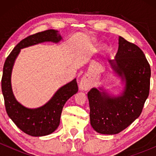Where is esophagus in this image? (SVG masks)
Segmentation results:
<instances>
[{"mask_svg": "<svg viewBox=\"0 0 156 156\" xmlns=\"http://www.w3.org/2000/svg\"><path fill=\"white\" fill-rule=\"evenodd\" d=\"M90 86H91V81L87 77L85 76L81 78V80H80V85H79V87L80 89H82V90H87V89L90 88Z\"/></svg>", "mask_w": 156, "mask_h": 156, "instance_id": "34e87169", "label": "esophagus"}]
</instances>
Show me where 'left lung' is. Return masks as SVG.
Wrapping results in <instances>:
<instances>
[{
    "instance_id": "8db88e82",
    "label": "left lung",
    "mask_w": 156,
    "mask_h": 156,
    "mask_svg": "<svg viewBox=\"0 0 156 156\" xmlns=\"http://www.w3.org/2000/svg\"><path fill=\"white\" fill-rule=\"evenodd\" d=\"M111 67L125 81L121 95L110 96L103 89L88 92L90 123L102 134L119 133L140 116L150 92L151 70L143 51L135 44L119 37L115 59Z\"/></svg>"
}]
</instances>
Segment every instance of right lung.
Instances as JSON below:
<instances>
[{"instance_id":"add662e5","label":"right lung","mask_w":156,"mask_h":156,"mask_svg":"<svg viewBox=\"0 0 156 156\" xmlns=\"http://www.w3.org/2000/svg\"><path fill=\"white\" fill-rule=\"evenodd\" d=\"M62 39L58 31L53 29L28 36L15 46L3 65L1 89L7 114L20 129L32 136L49 135L57 129L64 104L78 91L76 78L61 87L46 104L36 108H27L14 96L11 84L12 67L23 48L44 42L58 43Z\"/></svg>"}]
</instances>
